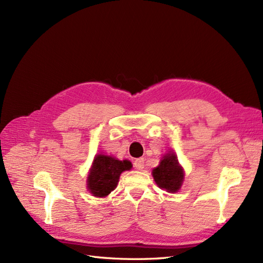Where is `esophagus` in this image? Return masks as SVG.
<instances>
[{"mask_svg": "<svg viewBox=\"0 0 263 263\" xmlns=\"http://www.w3.org/2000/svg\"><path fill=\"white\" fill-rule=\"evenodd\" d=\"M144 163H145L144 158L136 159V160L134 161V166H135V169H137V170H142V169H144Z\"/></svg>", "mask_w": 263, "mask_h": 263, "instance_id": "obj_1", "label": "esophagus"}]
</instances>
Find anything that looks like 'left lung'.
Instances as JSON below:
<instances>
[{
  "mask_svg": "<svg viewBox=\"0 0 263 263\" xmlns=\"http://www.w3.org/2000/svg\"><path fill=\"white\" fill-rule=\"evenodd\" d=\"M153 177L160 189L170 193L178 192L184 179V171L179 164L176 154L171 151L165 154L160 160V164L153 170Z\"/></svg>",
  "mask_w": 263,
  "mask_h": 263,
  "instance_id": "left-lung-1",
  "label": "left lung"
}]
</instances>
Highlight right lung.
Wrapping results in <instances>:
<instances>
[{"mask_svg": "<svg viewBox=\"0 0 263 263\" xmlns=\"http://www.w3.org/2000/svg\"><path fill=\"white\" fill-rule=\"evenodd\" d=\"M132 162L128 160H117L116 158L98 155L87 177V190L93 196L105 197L117 186L122 172L132 169Z\"/></svg>", "mask_w": 263, "mask_h": 263, "instance_id": "add662e5", "label": "right lung"}]
</instances>
